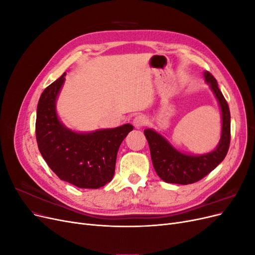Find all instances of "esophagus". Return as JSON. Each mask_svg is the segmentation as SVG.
Listing matches in <instances>:
<instances>
[{
	"instance_id": "obj_1",
	"label": "esophagus",
	"mask_w": 255,
	"mask_h": 255,
	"mask_svg": "<svg viewBox=\"0 0 255 255\" xmlns=\"http://www.w3.org/2000/svg\"><path fill=\"white\" fill-rule=\"evenodd\" d=\"M146 121H148V120H146V118L144 117L143 115H138L134 118L133 123H134V126L136 128H140V127H143L145 125Z\"/></svg>"
}]
</instances>
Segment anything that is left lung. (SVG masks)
<instances>
[{
  "instance_id": "obj_1",
  "label": "left lung",
  "mask_w": 255,
  "mask_h": 255,
  "mask_svg": "<svg viewBox=\"0 0 255 255\" xmlns=\"http://www.w3.org/2000/svg\"><path fill=\"white\" fill-rule=\"evenodd\" d=\"M203 75L217 98L221 110L222 129L217 148L201 155H191L174 149L165 137L155 130L146 128L143 132L150 146L153 167L157 175L166 183L187 185L200 181L225 159L229 151L231 141V115L228 102L214 76L208 71H205Z\"/></svg>"
}]
</instances>
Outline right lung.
Here are the masks:
<instances>
[{
	"instance_id": "add662e5",
	"label": "right lung",
	"mask_w": 255,
	"mask_h": 255,
	"mask_svg": "<svg viewBox=\"0 0 255 255\" xmlns=\"http://www.w3.org/2000/svg\"><path fill=\"white\" fill-rule=\"evenodd\" d=\"M66 72L43 90L37 106L36 139L43 159L60 180L80 188H100L113 179L119 146L134 128H115L76 133L61 123L56 99Z\"/></svg>"
}]
</instances>
